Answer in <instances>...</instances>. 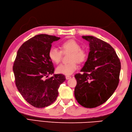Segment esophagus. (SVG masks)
Returning a JSON list of instances; mask_svg holds the SVG:
<instances>
[{
	"label": "esophagus",
	"mask_w": 132,
	"mask_h": 132,
	"mask_svg": "<svg viewBox=\"0 0 132 132\" xmlns=\"http://www.w3.org/2000/svg\"><path fill=\"white\" fill-rule=\"evenodd\" d=\"M71 76H66V79H70L71 78Z\"/></svg>",
	"instance_id": "34e87169"
}]
</instances>
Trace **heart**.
<instances>
[{
    "instance_id": "obj_1",
    "label": "heart",
    "mask_w": 132,
    "mask_h": 132,
    "mask_svg": "<svg viewBox=\"0 0 132 132\" xmlns=\"http://www.w3.org/2000/svg\"><path fill=\"white\" fill-rule=\"evenodd\" d=\"M61 50L56 48L52 47L48 51V55L50 60L54 63L58 64L62 56V53H70L69 61L68 63L61 64L56 68V71L59 74L70 75L76 70L79 63H84L86 61L88 53L86 49L81 47V45L74 39H68L62 42L60 45Z\"/></svg>"
}]
</instances>
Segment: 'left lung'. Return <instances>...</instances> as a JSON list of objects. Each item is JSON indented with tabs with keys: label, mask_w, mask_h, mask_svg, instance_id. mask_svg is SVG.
<instances>
[{
	"label": "left lung",
	"mask_w": 132,
	"mask_h": 132,
	"mask_svg": "<svg viewBox=\"0 0 132 132\" xmlns=\"http://www.w3.org/2000/svg\"><path fill=\"white\" fill-rule=\"evenodd\" d=\"M89 42L88 58L81 71L75 75L76 99L82 106L94 108L112 96L119 84L121 62L109 43L93 36H83Z\"/></svg>",
	"instance_id": "left-lung-1"
}]
</instances>
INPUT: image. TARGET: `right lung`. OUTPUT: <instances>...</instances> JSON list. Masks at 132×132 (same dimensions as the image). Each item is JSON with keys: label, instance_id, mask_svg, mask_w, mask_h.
I'll return each mask as SVG.
<instances>
[{"label": "right lung", "instance_id": "right-lung-1", "mask_svg": "<svg viewBox=\"0 0 132 132\" xmlns=\"http://www.w3.org/2000/svg\"><path fill=\"white\" fill-rule=\"evenodd\" d=\"M60 38L47 34L35 36L26 41L18 50L13 71L15 85L24 99L33 106L42 108L52 104L58 88L65 81L63 74H54L48 51L54 41Z\"/></svg>", "mask_w": 132, "mask_h": 132}]
</instances>
